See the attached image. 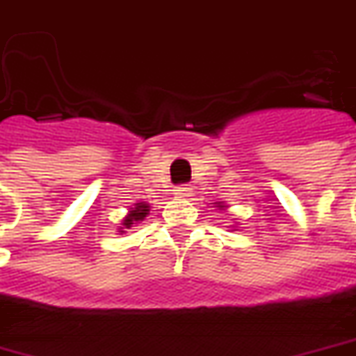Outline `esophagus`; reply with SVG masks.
<instances>
[{
    "label": "esophagus",
    "instance_id": "34e87169",
    "mask_svg": "<svg viewBox=\"0 0 356 356\" xmlns=\"http://www.w3.org/2000/svg\"><path fill=\"white\" fill-rule=\"evenodd\" d=\"M175 195L189 197L191 195V188H189V186H178V188L175 189Z\"/></svg>",
    "mask_w": 356,
    "mask_h": 356
}]
</instances>
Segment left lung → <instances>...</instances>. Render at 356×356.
I'll return each mask as SVG.
<instances>
[{"label":"left lung","instance_id":"8db88e82","mask_svg":"<svg viewBox=\"0 0 356 356\" xmlns=\"http://www.w3.org/2000/svg\"><path fill=\"white\" fill-rule=\"evenodd\" d=\"M214 207H216L218 210H225V209H227V204H225L224 201H218V203H214ZM233 227H235V225H233ZM233 232H235V229H233Z\"/></svg>","mask_w":356,"mask_h":356}]
</instances>
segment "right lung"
Here are the masks:
<instances>
[{
    "label": "right lung",
    "instance_id": "right-lung-1",
    "mask_svg": "<svg viewBox=\"0 0 356 356\" xmlns=\"http://www.w3.org/2000/svg\"><path fill=\"white\" fill-rule=\"evenodd\" d=\"M149 203H146V201H140V203H134L129 209V212H127V216L121 220V224L118 225V232L119 233H127V229H131V227H134L136 224H140V222H144L146 220V216L149 214Z\"/></svg>",
    "mask_w": 356,
    "mask_h": 356
}]
</instances>
